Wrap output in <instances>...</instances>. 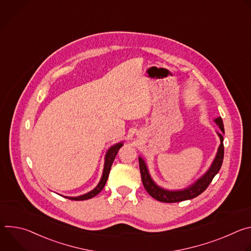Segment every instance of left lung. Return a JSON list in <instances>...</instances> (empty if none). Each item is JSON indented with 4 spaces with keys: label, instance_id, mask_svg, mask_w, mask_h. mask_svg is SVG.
Returning a JSON list of instances; mask_svg holds the SVG:
<instances>
[{
    "label": "left lung",
    "instance_id": "left-lung-1",
    "mask_svg": "<svg viewBox=\"0 0 251 251\" xmlns=\"http://www.w3.org/2000/svg\"><path fill=\"white\" fill-rule=\"evenodd\" d=\"M214 122L217 123V125H219L222 131V132H217L221 139V145L218 149L216 158H214L211 166L204 173V175L201 176L197 182H195L193 185L189 186L186 189L177 190V191H169L159 187L151 177L144 159L142 157H139V167H140L142 183L144 185L145 190L148 192V194L151 197H153L155 200L162 202H178V201H183L187 200H192L200 196L202 192L206 190V188L211 183L214 176L220 172L221 167L223 165V161H224V155H225L224 136H223V134H225L224 122L222 117L214 119Z\"/></svg>",
    "mask_w": 251,
    "mask_h": 251
}]
</instances>
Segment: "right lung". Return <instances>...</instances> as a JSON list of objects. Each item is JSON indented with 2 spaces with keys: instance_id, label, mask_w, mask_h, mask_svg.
I'll list each match as a JSON object with an SVG mask.
<instances>
[{
  "instance_id": "right-lung-1",
  "label": "right lung",
  "mask_w": 251,
  "mask_h": 251,
  "mask_svg": "<svg viewBox=\"0 0 251 251\" xmlns=\"http://www.w3.org/2000/svg\"><path fill=\"white\" fill-rule=\"evenodd\" d=\"M123 143H117V144L113 145L112 147L109 148V150L107 151L106 155H105V162H104V169H103V173H102V176H101V180L98 183V185L96 186V188H94L92 191H90L87 194H84L82 196L79 197H65L66 199L69 200H73V201H85L88 199H91L93 197H95L96 195H98L104 188L106 182H107V178H108L109 173H110V169L111 166L113 164V161L119 151V149L122 147Z\"/></svg>"
}]
</instances>
